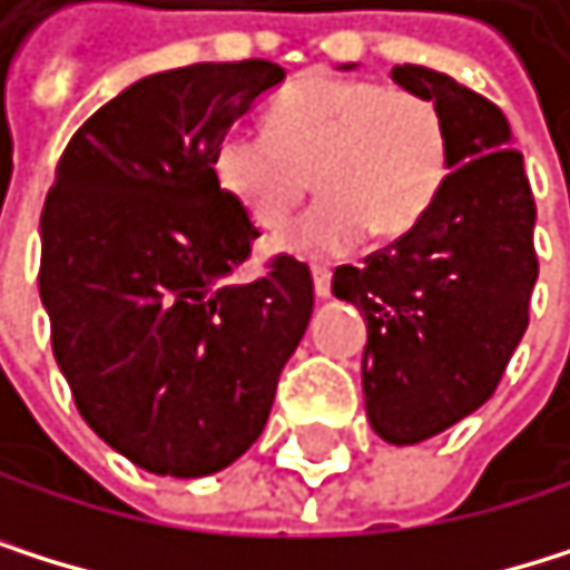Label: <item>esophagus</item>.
<instances>
[{
	"label": "esophagus",
	"instance_id": "34e87169",
	"mask_svg": "<svg viewBox=\"0 0 570 570\" xmlns=\"http://www.w3.org/2000/svg\"><path fill=\"white\" fill-rule=\"evenodd\" d=\"M312 285H316V295H320V298H330V292H333V275H330V268H323V265L312 268Z\"/></svg>",
	"mask_w": 570,
	"mask_h": 570
}]
</instances>
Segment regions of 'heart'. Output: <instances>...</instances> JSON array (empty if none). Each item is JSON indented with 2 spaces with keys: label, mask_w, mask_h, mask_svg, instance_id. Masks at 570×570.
<instances>
[{
  "label": "heart",
  "mask_w": 570,
  "mask_h": 570,
  "mask_svg": "<svg viewBox=\"0 0 570 570\" xmlns=\"http://www.w3.org/2000/svg\"><path fill=\"white\" fill-rule=\"evenodd\" d=\"M316 176L323 200L275 237L278 250L336 258L374 227L407 234L445 183L442 111L414 91L374 80L308 73L272 101L268 131L227 128L214 146V176L265 230L282 227Z\"/></svg>",
  "instance_id": "obj_1"
}]
</instances>
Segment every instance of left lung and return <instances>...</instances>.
I'll return each instance as SVG.
<instances>
[{"mask_svg":"<svg viewBox=\"0 0 570 570\" xmlns=\"http://www.w3.org/2000/svg\"><path fill=\"white\" fill-rule=\"evenodd\" d=\"M391 77L442 111L452 173L407 234L363 268H336L333 295L366 320L370 424L391 445H417L487 404L523 340L537 207L510 121L493 101L417 63Z\"/></svg>","mask_w":570,"mask_h":570,"instance_id":"8db88e82","label":"left lung"}]
</instances>
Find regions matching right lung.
Masks as SVG:
<instances>
[{
	"label": "right lung",
	"instance_id": "obj_1",
	"mask_svg": "<svg viewBox=\"0 0 570 570\" xmlns=\"http://www.w3.org/2000/svg\"><path fill=\"white\" fill-rule=\"evenodd\" d=\"M285 70L272 60L149 73L83 121L40 217V298L80 417L128 462L196 479L265 432L312 316L278 254L230 285L258 227L214 176L217 138Z\"/></svg>",
	"mask_w": 570,
	"mask_h": 570
}]
</instances>
